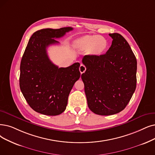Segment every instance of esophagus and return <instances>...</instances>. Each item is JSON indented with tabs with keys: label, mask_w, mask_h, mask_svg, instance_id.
<instances>
[{
	"label": "esophagus",
	"mask_w": 155,
	"mask_h": 155,
	"mask_svg": "<svg viewBox=\"0 0 155 155\" xmlns=\"http://www.w3.org/2000/svg\"><path fill=\"white\" fill-rule=\"evenodd\" d=\"M86 67L84 65L81 64V65H80V67H79V71H80V72H81V74L84 73L86 71Z\"/></svg>",
	"instance_id": "1"
}]
</instances>
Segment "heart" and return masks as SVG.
<instances>
[{
    "mask_svg": "<svg viewBox=\"0 0 155 155\" xmlns=\"http://www.w3.org/2000/svg\"><path fill=\"white\" fill-rule=\"evenodd\" d=\"M75 45L82 49H90V52L93 54L100 55L106 51L108 42L103 37L88 35L76 41Z\"/></svg>",
    "mask_w": 155,
    "mask_h": 155,
    "instance_id": "1",
    "label": "heart"
}]
</instances>
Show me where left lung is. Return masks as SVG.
<instances>
[{
    "mask_svg": "<svg viewBox=\"0 0 155 155\" xmlns=\"http://www.w3.org/2000/svg\"><path fill=\"white\" fill-rule=\"evenodd\" d=\"M106 54L85 55L81 79L89 109L98 115L121 112L130 101L137 83V60L129 44L117 33Z\"/></svg>",
    "mask_w": 155,
    "mask_h": 155,
    "instance_id": "obj_1",
    "label": "left lung"
}]
</instances>
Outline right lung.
<instances>
[{
    "mask_svg": "<svg viewBox=\"0 0 155 155\" xmlns=\"http://www.w3.org/2000/svg\"><path fill=\"white\" fill-rule=\"evenodd\" d=\"M72 27L36 31L29 39L20 64V87L30 107L39 113L57 116L66 109L68 97L80 78L79 63L68 67L55 65L49 60L47 48L58 44Z\"/></svg>",
    "mask_w": 155,
    "mask_h": 155,
    "instance_id": "obj_1",
    "label": "right lung"
}]
</instances>
